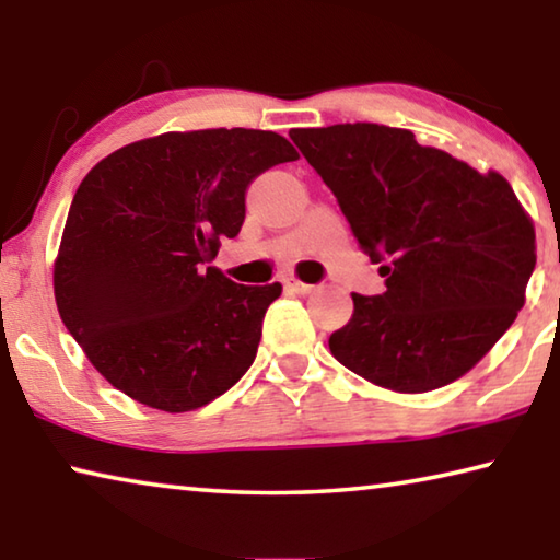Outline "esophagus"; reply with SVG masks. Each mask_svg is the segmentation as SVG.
I'll list each match as a JSON object with an SVG mask.
<instances>
[{
  "instance_id": "esophagus-1",
  "label": "esophagus",
  "mask_w": 560,
  "mask_h": 560,
  "mask_svg": "<svg viewBox=\"0 0 560 560\" xmlns=\"http://www.w3.org/2000/svg\"><path fill=\"white\" fill-rule=\"evenodd\" d=\"M283 287H287L289 291H293V293H311L314 291V287H311V283H303V281H299V279H293V277H287L283 279Z\"/></svg>"
}]
</instances>
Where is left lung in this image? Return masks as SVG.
<instances>
[{
    "instance_id": "8db88e82",
    "label": "left lung",
    "mask_w": 560,
    "mask_h": 560,
    "mask_svg": "<svg viewBox=\"0 0 560 560\" xmlns=\"http://www.w3.org/2000/svg\"><path fill=\"white\" fill-rule=\"evenodd\" d=\"M385 291L353 293L328 338L338 363L395 393L469 373L506 334L536 267V232L499 173L481 175L410 130L377 122L293 128Z\"/></svg>"
}]
</instances>
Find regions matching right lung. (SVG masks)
<instances>
[{
    "label": "right lung",
    "mask_w": 560,
    "mask_h": 560,
    "mask_svg": "<svg viewBox=\"0 0 560 560\" xmlns=\"http://www.w3.org/2000/svg\"><path fill=\"white\" fill-rule=\"evenodd\" d=\"M299 153L271 130L163 132L83 177L54 261V296L106 381L163 412L197 410L249 371L281 283L207 267L244 222L252 179Z\"/></svg>",
    "instance_id": "add662e5"
}]
</instances>
